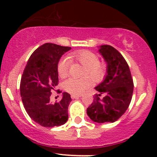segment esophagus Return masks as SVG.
<instances>
[{"instance_id": "esophagus-1", "label": "esophagus", "mask_w": 157, "mask_h": 157, "mask_svg": "<svg viewBox=\"0 0 157 157\" xmlns=\"http://www.w3.org/2000/svg\"><path fill=\"white\" fill-rule=\"evenodd\" d=\"M79 97H81V95H71V98H72L73 99H77V98Z\"/></svg>"}]
</instances>
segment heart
I'll use <instances>...</instances> for the list:
<instances>
[{
    "mask_svg": "<svg viewBox=\"0 0 157 157\" xmlns=\"http://www.w3.org/2000/svg\"><path fill=\"white\" fill-rule=\"evenodd\" d=\"M71 60L81 64L86 67L84 76H90L95 81H99L103 78L105 74V66L102 63L99 62L96 54L87 50H81L73 52L70 55ZM69 61L67 58H63L58 64V74L60 77L63 78L68 73ZM91 84V80L88 77L81 79L68 78L63 83V87L69 93L73 95H79L83 93Z\"/></svg>",
    "mask_w": 157,
    "mask_h": 157,
    "instance_id": "heart-1",
    "label": "heart"
}]
</instances>
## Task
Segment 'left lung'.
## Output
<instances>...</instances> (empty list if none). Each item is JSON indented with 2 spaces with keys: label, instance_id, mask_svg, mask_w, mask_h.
I'll return each mask as SVG.
<instances>
[{
  "label": "left lung",
  "instance_id": "obj_1",
  "mask_svg": "<svg viewBox=\"0 0 157 157\" xmlns=\"http://www.w3.org/2000/svg\"><path fill=\"white\" fill-rule=\"evenodd\" d=\"M98 48L106 63V73L103 80L95 87L99 94L94 97L86 113L94 122H115L129 106L134 83L128 63L119 52L108 45ZM102 94L104 98L100 99Z\"/></svg>",
  "mask_w": 157,
  "mask_h": 157
}]
</instances>
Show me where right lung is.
Returning <instances> with one entry per match:
<instances>
[{"mask_svg": "<svg viewBox=\"0 0 157 157\" xmlns=\"http://www.w3.org/2000/svg\"><path fill=\"white\" fill-rule=\"evenodd\" d=\"M71 49L52 43L41 45L32 54L22 75L20 89L24 108L30 118L42 127L62 125L68 120L71 95L63 93L61 100L55 103L50 96L58 83L60 58Z\"/></svg>", "mask_w": 157, "mask_h": 157, "instance_id": "add662e5", "label": "right lung"}]
</instances>
